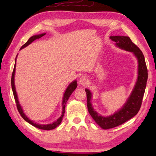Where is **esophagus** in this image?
<instances>
[{"label": "esophagus", "mask_w": 156, "mask_h": 156, "mask_svg": "<svg viewBox=\"0 0 156 156\" xmlns=\"http://www.w3.org/2000/svg\"><path fill=\"white\" fill-rule=\"evenodd\" d=\"M79 84H81V85H84L87 83V78L85 76H82V77L79 79Z\"/></svg>", "instance_id": "obj_1"}]
</instances>
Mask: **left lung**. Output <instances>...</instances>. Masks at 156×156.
I'll return each instance as SVG.
<instances>
[{
	"instance_id": "obj_1",
	"label": "left lung",
	"mask_w": 156,
	"mask_h": 156,
	"mask_svg": "<svg viewBox=\"0 0 156 156\" xmlns=\"http://www.w3.org/2000/svg\"><path fill=\"white\" fill-rule=\"evenodd\" d=\"M115 42V46L126 51L132 52L138 61V77L130 96L123 106L109 116H103L94 110L91 103L92 93L85 89L87 100V108L89 114L98 125L103 129H112L119 126L135 116L140 109L142 98L146 88L148 78L147 68L144 56L141 50L137 47L128 36H110Z\"/></svg>"
}]
</instances>
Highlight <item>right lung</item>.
Segmentation results:
<instances>
[{"instance_id": "right-lung-1", "label": "right lung", "mask_w": 156, "mask_h": 156, "mask_svg": "<svg viewBox=\"0 0 156 156\" xmlns=\"http://www.w3.org/2000/svg\"><path fill=\"white\" fill-rule=\"evenodd\" d=\"M46 34V33H43L41 34H38V35H34L33 36H31V38L27 41V42L26 43H25L21 47L20 49H22L23 48H25L27 46H28L29 44H30L32 42H34L36 39H38L41 38L42 36H44ZM18 56V55L16 56V58ZM16 58L15 60V65H14V71H13L12 75V80H11V83H12V91H13V94H14V99L16 101V106H17V109L18 112L20 114V115L22 116V118L24 119L26 122H27L28 123H30V125H31L34 126H35L36 128H38L40 129H43V130H51V129H54L55 128H56L58 126L60 123H61L62 120V118L63 115H64V113L65 112V105L67 104V102L68 99L69 98V97L71 96L73 91H74L75 89L77 87V81L76 80L72 81L69 86L66 89V90L64 93V95H63V98H62V115H60V117L58 118V119L54 121V122L50 123V124H47V125H41V124H38L35 122H34L33 120H31L30 118H29L27 115H25V113L23 112V109L21 105L19 103V101H18V95L16 93V87H15V83H14V77H15V71H16Z\"/></svg>"}]
</instances>
